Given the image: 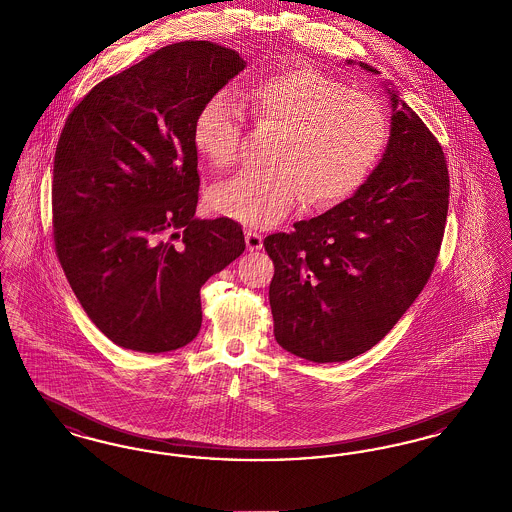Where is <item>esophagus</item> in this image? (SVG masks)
I'll use <instances>...</instances> for the list:
<instances>
[{"mask_svg": "<svg viewBox=\"0 0 512 512\" xmlns=\"http://www.w3.org/2000/svg\"><path fill=\"white\" fill-rule=\"evenodd\" d=\"M245 245L249 251H259L263 247V236L253 230H245Z\"/></svg>", "mask_w": 512, "mask_h": 512, "instance_id": "1", "label": "esophagus"}]
</instances>
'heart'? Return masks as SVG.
Listing matches in <instances>:
<instances>
[{"mask_svg": "<svg viewBox=\"0 0 512 512\" xmlns=\"http://www.w3.org/2000/svg\"><path fill=\"white\" fill-rule=\"evenodd\" d=\"M255 124L280 128L268 171H245L209 192L220 217L267 228L284 219L297 199L309 207H332L353 194L388 140V117L378 99L347 90L338 78L311 65L261 74L242 92ZM192 142L215 167H232L242 151V111L222 94L197 109Z\"/></svg>", "mask_w": 512, "mask_h": 512, "instance_id": "obj_1", "label": "heart"}]
</instances>
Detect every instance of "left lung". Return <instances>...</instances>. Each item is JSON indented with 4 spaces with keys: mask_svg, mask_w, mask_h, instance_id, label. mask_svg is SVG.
I'll return each mask as SVG.
<instances>
[{
    "mask_svg": "<svg viewBox=\"0 0 512 512\" xmlns=\"http://www.w3.org/2000/svg\"><path fill=\"white\" fill-rule=\"evenodd\" d=\"M388 94L390 144L365 184L317 219L263 242L274 263V338L313 363L349 361L374 347L438 261L449 207L445 153L399 94Z\"/></svg>",
    "mask_w": 512,
    "mask_h": 512,
    "instance_id": "1",
    "label": "left lung"
}]
</instances>
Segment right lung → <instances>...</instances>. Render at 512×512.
I'll return each mask as SVG.
<instances>
[{"label":"right lung","mask_w":512,"mask_h":512,"mask_svg":"<svg viewBox=\"0 0 512 512\" xmlns=\"http://www.w3.org/2000/svg\"><path fill=\"white\" fill-rule=\"evenodd\" d=\"M236 49L178 42L96 84L53 159V242L82 309L117 345L165 353L201 328V286L244 253L242 226L195 219L197 109L244 71Z\"/></svg>","instance_id":"add662e5"}]
</instances>
